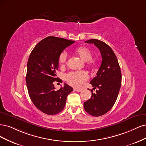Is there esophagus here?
Instances as JSON below:
<instances>
[{"mask_svg":"<svg viewBox=\"0 0 146 146\" xmlns=\"http://www.w3.org/2000/svg\"><path fill=\"white\" fill-rule=\"evenodd\" d=\"M74 90L76 91V92H79L82 91V89H77V88H74Z\"/></svg>","mask_w":146,"mask_h":146,"instance_id":"esophagus-1","label":"esophagus"}]
</instances>
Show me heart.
Wrapping results in <instances>:
<instances>
[{
	"label": "heart",
	"instance_id": "heart-1",
	"mask_svg": "<svg viewBox=\"0 0 146 146\" xmlns=\"http://www.w3.org/2000/svg\"><path fill=\"white\" fill-rule=\"evenodd\" d=\"M76 53L84 61H88V64L90 66L95 65V61L92 60L93 53L92 51L86 46H79L75 50ZM67 53L65 51L61 52L59 56V62L62 66L66 64ZM88 79V74L85 71L71 72L65 75V79L67 82L74 87H81L82 82Z\"/></svg>",
	"mask_w": 146,
	"mask_h": 146
}]
</instances>
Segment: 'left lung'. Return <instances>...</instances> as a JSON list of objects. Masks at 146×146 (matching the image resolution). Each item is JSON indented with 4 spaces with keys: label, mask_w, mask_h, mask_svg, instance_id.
Here are the masks:
<instances>
[{
    "label": "left lung",
    "mask_w": 146,
    "mask_h": 146,
    "mask_svg": "<svg viewBox=\"0 0 146 146\" xmlns=\"http://www.w3.org/2000/svg\"><path fill=\"white\" fill-rule=\"evenodd\" d=\"M86 43L93 44L100 50L102 62L96 76L90 81L93 90L90 100L84 103V107L88 114L100 116L106 114L115 104L121 86V72L118 61L110 46L101 40L93 39Z\"/></svg>",
    "instance_id": "obj_1"
}]
</instances>
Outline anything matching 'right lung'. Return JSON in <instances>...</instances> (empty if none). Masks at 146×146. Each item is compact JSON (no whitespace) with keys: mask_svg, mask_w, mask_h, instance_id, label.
<instances>
[{"mask_svg":"<svg viewBox=\"0 0 146 146\" xmlns=\"http://www.w3.org/2000/svg\"><path fill=\"white\" fill-rule=\"evenodd\" d=\"M75 41L48 36L32 50L27 63L26 83L31 101L39 110L53 115L62 111L67 97L73 89L66 84L55 90L53 82L59 81L56 70L61 52Z\"/></svg>","mask_w":146,"mask_h":146,"instance_id":"1","label":"right lung"}]
</instances>
